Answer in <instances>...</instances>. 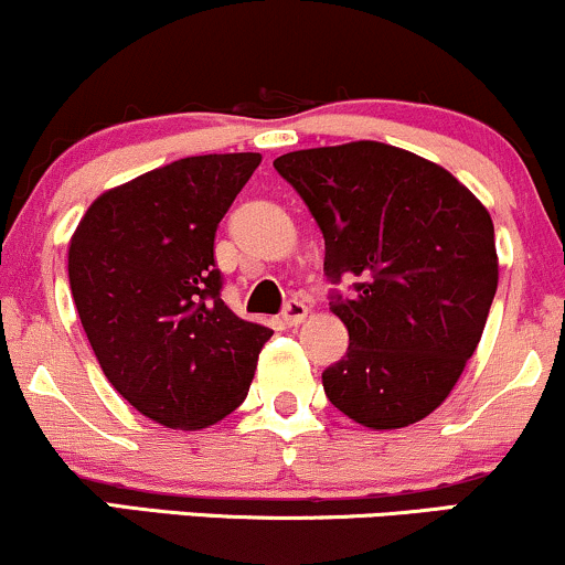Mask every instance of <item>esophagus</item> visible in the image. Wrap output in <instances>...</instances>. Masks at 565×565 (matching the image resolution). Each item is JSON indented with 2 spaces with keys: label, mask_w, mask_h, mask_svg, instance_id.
Masks as SVG:
<instances>
[{
  "label": "esophagus",
  "mask_w": 565,
  "mask_h": 565,
  "mask_svg": "<svg viewBox=\"0 0 565 565\" xmlns=\"http://www.w3.org/2000/svg\"><path fill=\"white\" fill-rule=\"evenodd\" d=\"M307 317H309V307L303 301H288V303H285V312H282L285 326H301Z\"/></svg>",
  "instance_id": "1"
}]
</instances>
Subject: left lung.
Masks as SVG:
<instances>
[{
  "mask_svg": "<svg viewBox=\"0 0 565 565\" xmlns=\"http://www.w3.org/2000/svg\"><path fill=\"white\" fill-rule=\"evenodd\" d=\"M326 237V275H354L331 312L350 350L326 367L335 408L367 429L422 422L451 395L499 282L493 221L446 168L379 141L275 160Z\"/></svg>",
  "mask_w": 565,
  "mask_h": 565,
  "instance_id": "1",
  "label": "left lung"
}]
</instances>
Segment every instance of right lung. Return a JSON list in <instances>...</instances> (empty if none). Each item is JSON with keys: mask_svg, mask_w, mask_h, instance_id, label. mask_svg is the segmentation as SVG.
<instances>
[{"mask_svg": "<svg viewBox=\"0 0 565 565\" xmlns=\"http://www.w3.org/2000/svg\"><path fill=\"white\" fill-rule=\"evenodd\" d=\"M256 151L183 157L114 186L68 243V282L95 358L146 419L205 429L248 397L269 328L221 301L218 221Z\"/></svg>", "mask_w": 565, "mask_h": 565, "instance_id": "1", "label": "right lung"}]
</instances>
